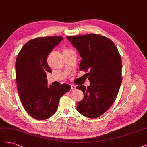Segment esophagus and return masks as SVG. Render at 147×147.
<instances>
[{
  "label": "esophagus",
  "mask_w": 147,
  "mask_h": 147,
  "mask_svg": "<svg viewBox=\"0 0 147 147\" xmlns=\"http://www.w3.org/2000/svg\"><path fill=\"white\" fill-rule=\"evenodd\" d=\"M71 89H72V90H74V89H76V86H75V85H74V84H71Z\"/></svg>",
  "instance_id": "34e87169"
}]
</instances>
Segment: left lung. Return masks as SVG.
<instances>
[{"label": "left lung", "instance_id": "1", "mask_svg": "<svg viewBox=\"0 0 147 147\" xmlns=\"http://www.w3.org/2000/svg\"><path fill=\"white\" fill-rule=\"evenodd\" d=\"M82 58L79 70L89 71L90 84L76 89L82 91L84 98L77 110L87 118H95L105 113L115 102L122 82V60L113 42L100 34L67 36Z\"/></svg>", "mask_w": 147, "mask_h": 147}]
</instances>
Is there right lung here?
Listing matches in <instances>:
<instances>
[{
    "label": "right lung",
    "instance_id": "right-lung-1",
    "mask_svg": "<svg viewBox=\"0 0 147 147\" xmlns=\"http://www.w3.org/2000/svg\"><path fill=\"white\" fill-rule=\"evenodd\" d=\"M63 39L61 36L40 37L29 40L21 49L15 63V74L20 99L33 118L44 120L57 110L63 95L71 86H47V73H51L47 57Z\"/></svg>",
    "mask_w": 147,
    "mask_h": 147
}]
</instances>
